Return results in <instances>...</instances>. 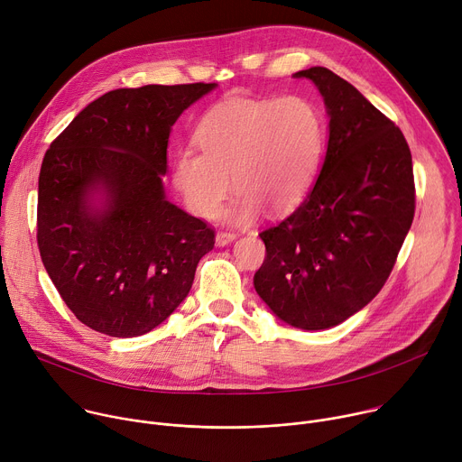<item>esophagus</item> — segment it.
I'll return each instance as SVG.
<instances>
[{
	"instance_id": "1",
	"label": "esophagus",
	"mask_w": 462,
	"mask_h": 462,
	"mask_svg": "<svg viewBox=\"0 0 462 462\" xmlns=\"http://www.w3.org/2000/svg\"><path fill=\"white\" fill-rule=\"evenodd\" d=\"M236 237H237V234H234V232H230V230H221V232L216 236V243H217L219 246H225V245L232 243Z\"/></svg>"
}]
</instances>
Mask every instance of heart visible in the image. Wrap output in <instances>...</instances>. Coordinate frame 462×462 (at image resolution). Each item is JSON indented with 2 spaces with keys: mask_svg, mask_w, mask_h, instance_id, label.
Returning a JSON list of instances; mask_svg holds the SVG:
<instances>
[{
  "mask_svg": "<svg viewBox=\"0 0 462 462\" xmlns=\"http://www.w3.org/2000/svg\"><path fill=\"white\" fill-rule=\"evenodd\" d=\"M193 139L199 152L182 148L171 162L186 208L205 219L217 216L234 180L239 191L223 216L248 223L263 208L282 216L303 203L321 166L325 124L301 95L230 97L203 115Z\"/></svg>",
  "mask_w": 462,
  "mask_h": 462,
  "instance_id": "heart-1",
  "label": "heart"
}]
</instances>
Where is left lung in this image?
<instances>
[{
  "label": "left lung",
  "instance_id": "1",
  "mask_svg": "<svg viewBox=\"0 0 462 462\" xmlns=\"http://www.w3.org/2000/svg\"><path fill=\"white\" fill-rule=\"evenodd\" d=\"M294 77L319 89L328 143L318 180L280 225L263 230L259 298L285 323L319 331L364 309L387 282L415 216L410 146L399 125L327 68Z\"/></svg>",
  "mask_w": 462,
  "mask_h": 462
}]
</instances>
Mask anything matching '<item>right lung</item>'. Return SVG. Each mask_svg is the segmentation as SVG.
<instances>
[{"instance_id": "add662e5", "label": "right lung", "mask_w": 462, "mask_h": 462, "mask_svg": "<svg viewBox=\"0 0 462 462\" xmlns=\"http://www.w3.org/2000/svg\"><path fill=\"white\" fill-rule=\"evenodd\" d=\"M216 84L115 89L51 143L38 179L43 267L73 314L115 338L150 333L188 296L214 228L166 201L170 131ZM105 193L102 209L90 195Z\"/></svg>"}]
</instances>
